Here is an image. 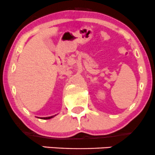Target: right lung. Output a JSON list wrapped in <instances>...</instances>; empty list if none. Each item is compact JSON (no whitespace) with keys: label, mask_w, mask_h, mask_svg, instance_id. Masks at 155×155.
<instances>
[{"label":"right lung","mask_w":155,"mask_h":155,"mask_svg":"<svg viewBox=\"0 0 155 155\" xmlns=\"http://www.w3.org/2000/svg\"><path fill=\"white\" fill-rule=\"evenodd\" d=\"M54 116H51V117H46V118H41L42 119H50V118H53Z\"/></svg>","instance_id":"1"}]
</instances>
